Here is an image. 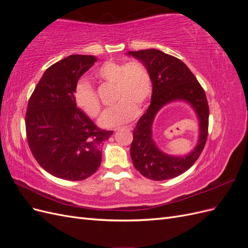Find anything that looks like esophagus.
Returning <instances> with one entry per match:
<instances>
[{
	"mask_svg": "<svg viewBox=\"0 0 248 248\" xmlns=\"http://www.w3.org/2000/svg\"><path fill=\"white\" fill-rule=\"evenodd\" d=\"M123 128H125V129H129V130H131L132 129V126L131 125H128V126H124ZM116 130H118V129H115V131Z\"/></svg>",
	"mask_w": 248,
	"mask_h": 248,
	"instance_id": "esophagus-1",
	"label": "esophagus"
}]
</instances>
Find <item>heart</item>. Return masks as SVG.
<instances>
[{
	"mask_svg": "<svg viewBox=\"0 0 248 248\" xmlns=\"http://www.w3.org/2000/svg\"><path fill=\"white\" fill-rule=\"evenodd\" d=\"M101 79L115 84L114 107L107 109L99 118V125L114 128L129 122L140 111L152 91V80L146 67L140 62L127 64L108 61L97 71ZM74 101L90 117H96L100 111V103L94 89L86 79H80L74 88Z\"/></svg>",
	"mask_w": 248,
	"mask_h": 248,
	"instance_id": "heart-1",
	"label": "heart"
}]
</instances>
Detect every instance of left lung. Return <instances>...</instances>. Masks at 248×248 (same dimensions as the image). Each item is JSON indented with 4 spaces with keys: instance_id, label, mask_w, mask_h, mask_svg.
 Wrapping results in <instances>:
<instances>
[{
    "instance_id": "8db88e82",
    "label": "left lung",
    "mask_w": 248,
    "mask_h": 248,
    "mask_svg": "<svg viewBox=\"0 0 248 248\" xmlns=\"http://www.w3.org/2000/svg\"><path fill=\"white\" fill-rule=\"evenodd\" d=\"M144 64L152 80L151 104L140 117L133 131L130 155L140 174L155 181L178 177L198 160L208 136L209 108L205 91L193 73L181 60L158 49L128 51ZM185 102L193 108L199 121V138L191 152L182 155L163 153L153 139V123L158 111L172 102Z\"/></svg>"
}]
</instances>
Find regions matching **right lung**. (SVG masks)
Segmentation results:
<instances>
[{"instance_id":"add662e5","label":"right lung","mask_w":248,"mask_h":248,"mask_svg":"<svg viewBox=\"0 0 248 248\" xmlns=\"http://www.w3.org/2000/svg\"><path fill=\"white\" fill-rule=\"evenodd\" d=\"M96 62L71 55L43 73L29 100L26 130L30 149L48 174L69 181L92 176L101 163V146L112 131L101 130L74 101L78 79Z\"/></svg>"}]
</instances>
